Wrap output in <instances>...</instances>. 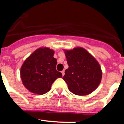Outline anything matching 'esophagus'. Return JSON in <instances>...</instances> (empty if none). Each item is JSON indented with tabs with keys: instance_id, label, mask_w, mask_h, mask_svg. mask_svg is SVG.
I'll use <instances>...</instances> for the list:
<instances>
[{
	"instance_id": "1",
	"label": "esophagus",
	"mask_w": 124,
	"mask_h": 124,
	"mask_svg": "<svg viewBox=\"0 0 124 124\" xmlns=\"http://www.w3.org/2000/svg\"><path fill=\"white\" fill-rule=\"evenodd\" d=\"M62 72V76H64V74H65V71H62V72Z\"/></svg>"
}]
</instances>
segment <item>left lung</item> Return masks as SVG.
<instances>
[{
  "instance_id": "obj_1",
  "label": "left lung",
  "mask_w": 124,
  "mask_h": 124,
  "mask_svg": "<svg viewBox=\"0 0 124 124\" xmlns=\"http://www.w3.org/2000/svg\"><path fill=\"white\" fill-rule=\"evenodd\" d=\"M65 54L69 67L65 71L63 79L69 91L78 95H87L94 91L102 78L97 60L82 48L67 50Z\"/></svg>"
}]
</instances>
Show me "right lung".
I'll return each instance as SVG.
<instances>
[{"mask_svg": "<svg viewBox=\"0 0 124 124\" xmlns=\"http://www.w3.org/2000/svg\"><path fill=\"white\" fill-rule=\"evenodd\" d=\"M54 52L48 48L36 50L22 65L20 74L23 84L30 92L39 95L48 92L52 83L62 74L56 69Z\"/></svg>", "mask_w": 124, "mask_h": 124, "instance_id": "obj_1", "label": "right lung"}]
</instances>
